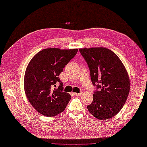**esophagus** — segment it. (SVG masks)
Segmentation results:
<instances>
[{
  "label": "esophagus",
  "mask_w": 147,
  "mask_h": 147,
  "mask_svg": "<svg viewBox=\"0 0 147 147\" xmlns=\"http://www.w3.org/2000/svg\"><path fill=\"white\" fill-rule=\"evenodd\" d=\"M82 95V93H74V95L76 96H80Z\"/></svg>",
  "instance_id": "1"
}]
</instances>
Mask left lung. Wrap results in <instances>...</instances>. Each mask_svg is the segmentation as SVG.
Instances as JSON below:
<instances>
[{
    "label": "left lung",
    "instance_id": "obj_1",
    "mask_svg": "<svg viewBox=\"0 0 147 147\" xmlns=\"http://www.w3.org/2000/svg\"><path fill=\"white\" fill-rule=\"evenodd\" d=\"M90 71L93 85L96 90L87 106L95 118L108 120L122 109L129 94L130 82L127 71L115 53L105 47L80 49Z\"/></svg>",
    "mask_w": 147,
    "mask_h": 147
}]
</instances>
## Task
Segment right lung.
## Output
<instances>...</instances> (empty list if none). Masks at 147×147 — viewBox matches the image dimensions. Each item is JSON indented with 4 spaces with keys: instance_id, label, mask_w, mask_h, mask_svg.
I'll list each match as a JSON object with an SVG mask.
<instances>
[{
    "instance_id": "obj_1",
    "label": "right lung",
    "mask_w": 147,
    "mask_h": 147,
    "mask_svg": "<svg viewBox=\"0 0 147 147\" xmlns=\"http://www.w3.org/2000/svg\"><path fill=\"white\" fill-rule=\"evenodd\" d=\"M77 51V49H45L28 63L24 76L25 93L32 106L42 115L55 116L66 108L71 96L63 92L59 76ZM58 83L59 86L55 88Z\"/></svg>"
}]
</instances>
